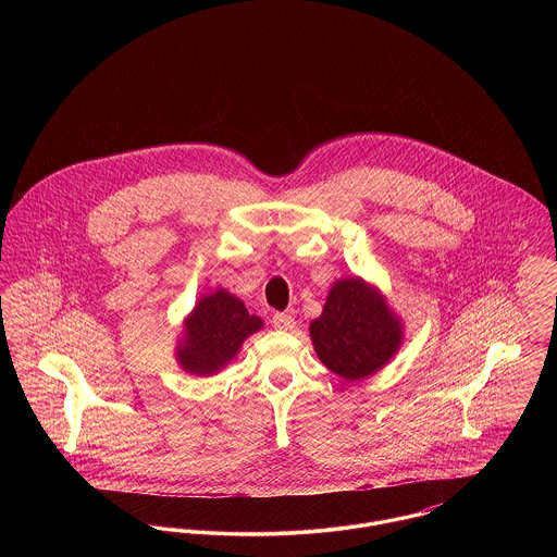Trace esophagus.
<instances>
[{"label": "esophagus", "instance_id": "1", "mask_svg": "<svg viewBox=\"0 0 557 557\" xmlns=\"http://www.w3.org/2000/svg\"><path fill=\"white\" fill-rule=\"evenodd\" d=\"M271 323H273V327H277V330H284V332H288L292 330L294 325H296V321L288 313H273V318H271Z\"/></svg>", "mask_w": 557, "mask_h": 557}]
</instances>
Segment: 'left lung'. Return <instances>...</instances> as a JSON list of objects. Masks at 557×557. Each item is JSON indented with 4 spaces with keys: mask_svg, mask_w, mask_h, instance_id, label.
Instances as JSON below:
<instances>
[{
    "mask_svg": "<svg viewBox=\"0 0 557 557\" xmlns=\"http://www.w3.org/2000/svg\"><path fill=\"white\" fill-rule=\"evenodd\" d=\"M309 330L321 363L350 382L380 370L403 341L384 298L357 277L332 286Z\"/></svg>",
    "mask_w": 557,
    "mask_h": 557,
    "instance_id": "8db88e82",
    "label": "left lung"
}]
</instances>
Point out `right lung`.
<instances>
[{
	"mask_svg": "<svg viewBox=\"0 0 557 557\" xmlns=\"http://www.w3.org/2000/svg\"><path fill=\"white\" fill-rule=\"evenodd\" d=\"M263 327V321L250 315L244 302L230 292L216 290L196 305L186 319V338L177 350L184 370L212 375L238 355L242 343Z\"/></svg>",
	"mask_w": 557,
	"mask_h": 557,
	"instance_id": "obj_1",
	"label": "right lung"
}]
</instances>
